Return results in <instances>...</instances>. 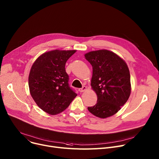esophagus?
<instances>
[{
	"instance_id": "34e87169",
	"label": "esophagus",
	"mask_w": 159,
	"mask_h": 159,
	"mask_svg": "<svg viewBox=\"0 0 159 159\" xmlns=\"http://www.w3.org/2000/svg\"><path fill=\"white\" fill-rule=\"evenodd\" d=\"M86 89H87V87L85 86H84L82 88H79V91L80 92H84V91H85Z\"/></svg>"
}]
</instances>
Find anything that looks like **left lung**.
<instances>
[{
    "label": "left lung",
    "instance_id": "left-lung-1",
    "mask_svg": "<svg viewBox=\"0 0 159 159\" xmlns=\"http://www.w3.org/2000/svg\"><path fill=\"white\" fill-rule=\"evenodd\" d=\"M93 67L92 89L97 102L88 111L100 118L117 113L127 102L131 93L130 75L126 62L108 50L91 51L84 54Z\"/></svg>",
    "mask_w": 159,
    "mask_h": 159
}]
</instances>
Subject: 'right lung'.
<instances>
[{
    "label": "right lung",
    "instance_id": "1",
    "mask_svg": "<svg viewBox=\"0 0 159 159\" xmlns=\"http://www.w3.org/2000/svg\"><path fill=\"white\" fill-rule=\"evenodd\" d=\"M77 50H54L39 56L32 65L29 87L38 106L50 115L64 111L77 94L68 85L65 65Z\"/></svg>",
    "mask_w": 159,
    "mask_h": 159
}]
</instances>
